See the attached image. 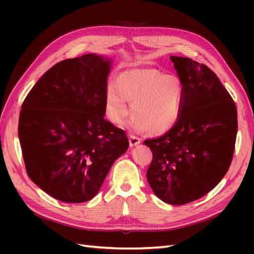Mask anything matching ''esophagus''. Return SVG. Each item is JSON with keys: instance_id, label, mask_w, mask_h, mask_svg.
<instances>
[{"instance_id": "obj_1", "label": "esophagus", "mask_w": 254, "mask_h": 254, "mask_svg": "<svg viewBox=\"0 0 254 254\" xmlns=\"http://www.w3.org/2000/svg\"><path fill=\"white\" fill-rule=\"evenodd\" d=\"M128 142H130V146L133 147V146H136V145L141 143V138L130 134V137H128Z\"/></svg>"}]
</instances>
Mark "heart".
Wrapping results in <instances>:
<instances>
[{"mask_svg":"<svg viewBox=\"0 0 254 254\" xmlns=\"http://www.w3.org/2000/svg\"><path fill=\"white\" fill-rule=\"evenodd\" d=\"M186 87L175 74H165L155 68L124 71L117 78V86H108L105 108L108 119L121 126L130 113L131 127L146 130L153 135L170 131L182 115Z\"/></svg>","mask_w":254,"mask_h":254,"instance_id":"b5f03b06","label":"heart"}]
</instances>
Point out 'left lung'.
Instances as JSON below:
<instances>
[{"label":"left lung","instance_id":"left-lung-1","mask_svg":"<svg viewBox=\"0 0 254 254\" xmlns=\"http://www.w3.org/2000/svg\"><path fill=\"white\" fill-rule=\"evenodd\" d=\"M186 87L182 115L163 136L145 139L153 153L147 181L165 203L201 198L228 171L238 130L237 108L212 69L189 58L170 57Z\"/></svg>","mask_w":254,"mask_h":254}]
</instances>
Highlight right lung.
Instances as JSON below:
<instances>
[{
	"instance_id": "obj_1",
	"label": "right lung",
	"mask_w": 254,
	"mask_h": 254,
	"mask_svg": "<svg viewBox=\"0 0 254 254\" xmlns=\"http://www.w3.org/2000/svg\"><path fill=\"white\" fill-rule=\"evenodd\" d=\"M111 65V59L94 53L59 62L21 106L18 137L27 174L59 201L93 198L127 150L126 133L104 118Z\"/></svg>"
}]
</instances>
